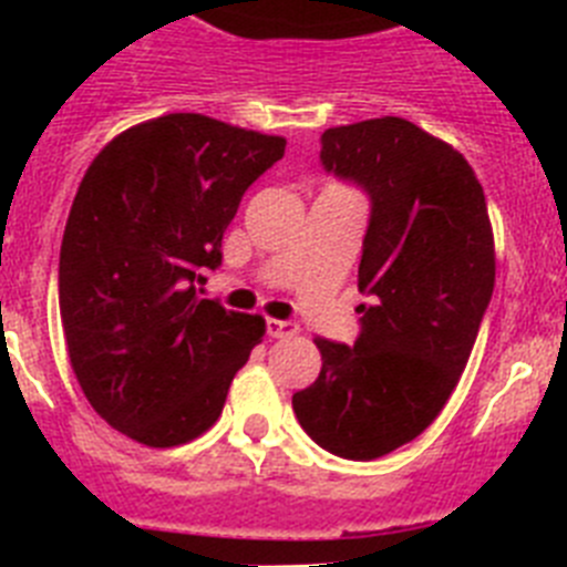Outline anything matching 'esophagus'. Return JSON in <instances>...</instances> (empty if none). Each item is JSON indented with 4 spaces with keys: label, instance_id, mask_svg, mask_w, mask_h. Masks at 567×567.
<instances>
[{
    "label": "esophagus",
    "instance_id": "esophagus-1",
    "mask_svg": "<svg viewBox=\"0 0 567 567\" xmlns=\"http://www.w3.org/2000/svg\"><path fill=\"white\" fill-rule=\"evenodd\" d=\"M267 334L269 338H278V340L295 338V334H298V323H292V320L267 318Z\"/></svg>",
    "mask_w": 567,
    "mask_h": 567
}]
</instances>
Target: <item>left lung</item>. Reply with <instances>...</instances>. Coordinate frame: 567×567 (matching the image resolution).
<instances>
[{"instance_id": "left-lung-1", "label": "left lung", "mask_w": 567, "mask_h": 567, "mask_svg": "<svg viewBox=\"0 0 567 567\" xmlns=\"http://www.w3.org/2000/svg\"><path fill=\"white\" fill-rule=\"evenodd\" d=\"M320 164L372 204L354 346L318 338L320 374L292 394L303 432L378 460L443 412L494 292V235L477 175L452 144L385 115L320 135Z\"/></svg>"}]
</instances>
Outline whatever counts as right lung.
I'll list each match as a JSON object with an SVG mask.
<instances>
[{"mask_svg":"<svg viewBox=\"0 0 567 567\" xmlns=\"http://www.w3.org/2000/svg\"><path fill=\"white\" fill-rule=\"evenodd\" d=\"M284 147L280 135L169 113L115 135L84 173L59 252V312L84 398L115 432L169 449L221 417L264 318L198 287Z\"/></svg>","mask_w":567,"mask_h":567,"instance_id":"add662e5","label":"right lung"}]
</instances>
